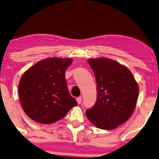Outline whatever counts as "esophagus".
I'll list each match as a JSON object with an SVG mask.
<instances>
[{
	"instance_id": "esophagus-1",
	"label": "esophagus",
	"mask_w": 159,
	"mask_h": 159,
	"mask_svg": "<svg viewBox=\"0 0 159 159\" xmlns=\"http://www.w3.org/2000/svg\"><path fill=\"white\" fill-rule=\"evenodd\" d=\"M76 100H77L78 104L81 103L82 102V97H81V96H80V97H78L77 98H76Z\"/></svg>"
}]
</instances>
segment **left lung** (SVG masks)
<instances>
[{
	"mask_svg": "<svg viewBox=\"0 0 159 159\" xmlns=\"http://www.w3.org/2000/svg\"><path fill=\"white\" fill-rule=\"evenodd\" d=\"M97 83V101L86 111L94 126L112 130L127 121L134 112L139 87L131 72L114 60L89 59Z\"/></svg>",
	"mask_w": 159,
	"mask_h": 159,
	"instance_id": "8db88e82",
	"label": "left lung"
}]
</instances>
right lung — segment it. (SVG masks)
<instances>
[{"label": "right lung", "mask_w": 159, "mask_h": 159, "mask_svg": "<svg viewBox=\"0 0 159 159\" xmlns=\"http://www.w3.org/2000/svg\"><path fill=\"white\" fill-rule=\"evenodd\" d=\"M73 59L48 58L25 72L19 83V98L26 115L42 124L62 119L77 105L70 96L65 72Z\"/></svg>", "instance_id": "right-lung-1"}]
</instances>
